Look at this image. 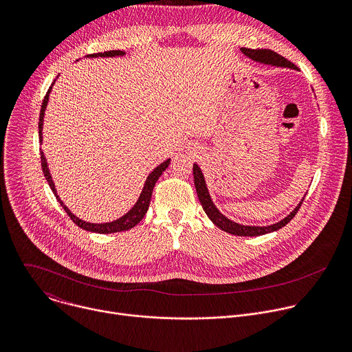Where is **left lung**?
<instances>
[{
	"mask_svg": "<svg viewBox=\"0 0 352 352\" xmlns=\"http://www.w3.org/2000/svg\"><path fill=\"white\" fill-rule=\"evenodd\" d=\"M242 53L245 56H248L249 58H252V60L259 61V63H263V64H272V65H276V67H288V68L296 69V67L292 63H289L287 58H284L283 56H280L276 52H273V50H267V48L252 50V48L242 47ZM193 181H195L196 193L199 196V202L202 204V208H204L205 213L208 214V217L214 223V226H217L223 231H226L228 234H232V235H239V236H258V235H263V234H269V232L280 230L281 227L288 224L295 217L296 212L299 210L300 205H302L304 199H305L304 197L302 200H300L299 205L285 219H283L281 221H278V223H276L273 226H267V227L241 226V224H236V223L228 220L227 217H224L217 210V208L213 205L212 197H210V195L208 192V188H206V182H205L204 174H202V171H200L197 164H193Z\"/></svg>",
	"mask_w": 352,
	"mask_h": 352,
	"instance_id": "obj_1",
	"label": "left lung"
}]
</instances>
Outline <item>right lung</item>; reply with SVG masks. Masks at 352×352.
I'll return each mask as SVG.
<instances>
[{"label":"right lung","instance_id":"add662e5","mask_svg":"<svg viewBox=\"0 0 352 352\" xmlns=\"http://www.w3.org/2000/svg\"><path fill=\"white\" fill-rule=\"evenodd\" d=\"M124 52H120V50H110V52H104V53H97V54H89L87 57H114V56H122ZM50 90H52V86H50V89L47 90L44 98H43V103H41V110H40V118H38V140L41 142V129H43V117H44V110H45V106H47V102H48V94H50ZM40 160H41V168H43V174L50 185V188H52L53 193L56 195L57 200L60 202V205L63 206V209L67 212V214L69 216V219L80 228L86 230V231H90V232H98V234H111V232H120V231H126V230H131L132 227H135L146 214L147 209H148V205H150V199H152V193H153V188L157 182V179L160 178V175L163 174V171H166V168L168 167L170 164V159L166 160L164 163H162L157 168H155L152 171V174H148L146 182H144V186H143V190L138 199V202L135 204V206L125 214L122 216L121 219L113 221V223H104V224H91V223H86L80 219H78L76 216H74L69 209L61 202V199L58 197L57 195V190H56V186H54V182L52 179V175H50L48 173V167H47V162H45V157L43 155V152H40Z\"/></svg>","mask_w":352,"mask_h":352}]
</instances>
